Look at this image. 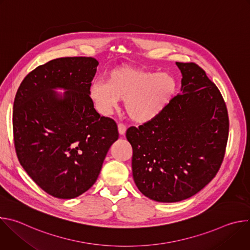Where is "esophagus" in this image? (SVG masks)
<instances>
[{
    "mask_svg": "<svg viewBox=\"0 0 250 250\" xmlns=\"http://www.w3.org/2000/svg\"><path fill=\"white\" fill-rule=\"evenodd\" d=\"M118 128H119V133L121 135H124L125 133V130H126V126L124 125V124H119L118 125Z\"/></svg>",
    "mask_w": 250,
    "mask_h": 250,
    "instance_id": "34e87169",
    "label": "esophagus"
}]
</instances>
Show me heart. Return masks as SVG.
Returning <instances> with one entry per match:
<instances>
[{
	"instance_id": "b5f03b06",
	"label": "heart",
	"mask_w": 250,
	"mask_h": 250,
	"mask_svg": "<svg viewBox=\"0 0 250 250\" xmlns=\"http://www.w3.org/2000/svg\"><path fill=\"white\" fill-rule=\"evenodd\" d=\"M176 90V80L169 74L120 67L111 71L106 83H94L89 94L101 114H109L119 100H124L128 117L146 123L166 109Z\"/></svg>"
}]
</instances>
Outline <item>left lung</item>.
<instances>
[{
	"instance_id": "obj_1",
	"label": "left lung",
	"mask_w": 250,
	"mask_h": 250,
	"mask_svg": "<svg viewBox=\"0 0 250 250\" xmlns=\"http://www.w3.org/2000/svg\"><path fill=\"white\" fill-rule=\"evenodd\" d=\"M181 93L155 119L130 126L132 176L138 190L162 203L188 199L218 173L229 138L224 98L194 62H176Z\"/></svg>"
}]
</instances>
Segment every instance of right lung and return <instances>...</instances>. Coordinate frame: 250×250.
I'll return each instance as SVG.
<instances>
[{"label": "right lung", "instance_id": "obj_1", "mask_svg": "<svg viewBox=\"0 0 250 250\" xmlns=\"http://www.w3.org/2000/svg\"><path fill=\"white\" fill-rule=\"evenodd\" d=\"M98 64L93 57L53 59L28 73L16 94L13 129L19 161L35 183L58 199L88 191L119 138L116 122L97 113L89 94ZM57 87L66 92L60 95Z\"/></svg>", "mask_w": 250, "mask_h": 250}]
</instances>
